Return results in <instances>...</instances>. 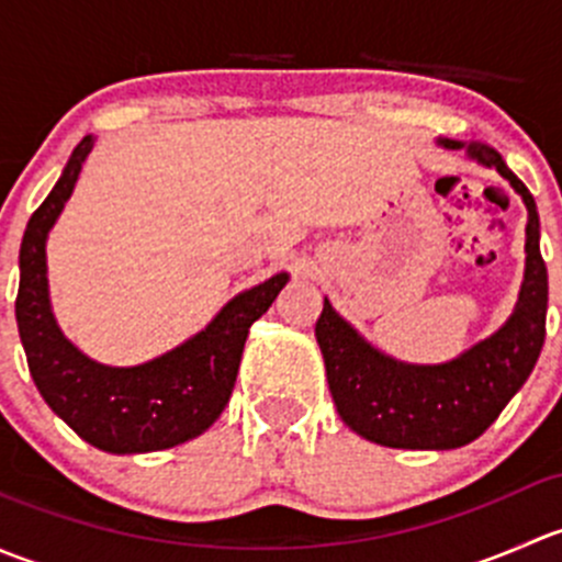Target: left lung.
Wrapping results in <instances>:
<instances>
[{
  "mask_svg": "<svg viewBox=\"0 0 562 562\" xmlns=\"http://www.w3.org/2000/svg\"><path fill=\"white\" fill-rule=\"evenodd\" d=\"M512 181L527 206L525 282L506 326L446 364H405L372 348L328 299L315 323L328 389L353 432L389 449L446 451L486 432L536 367L547 337V266L538 249V212L530 190L484 144L440 138Z\"/></svg>",
  "mask_w": 562,
  "mask_h": 562,
  "instance_id": "obj_1",
  "label": "left lung"
}]
</instances>
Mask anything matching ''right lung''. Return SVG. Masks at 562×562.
<instances>
[{
  "label": "right lung",
  "mask_w": 562,
  "mask_h": 562,
  "mask_svg": "<svg viewBox=\"0 0 562 562\" xmlns=\"http://www.w3.org/2000/svg\"><path fill=\"white\" fill-rule=\"evenodd\" d=\"M92 146L87 135L72 149L54 190L26 223L15 296L21 345L37 391L78 438L111 454L173 449L206 432L225 411L249 326L271 307L288 274L282 271L231 299L203 331L146 364L105 367L83 356L50 313L45 239Z\"/></svg>",
  "instance_id": "obj_1"
}]
</instances>
